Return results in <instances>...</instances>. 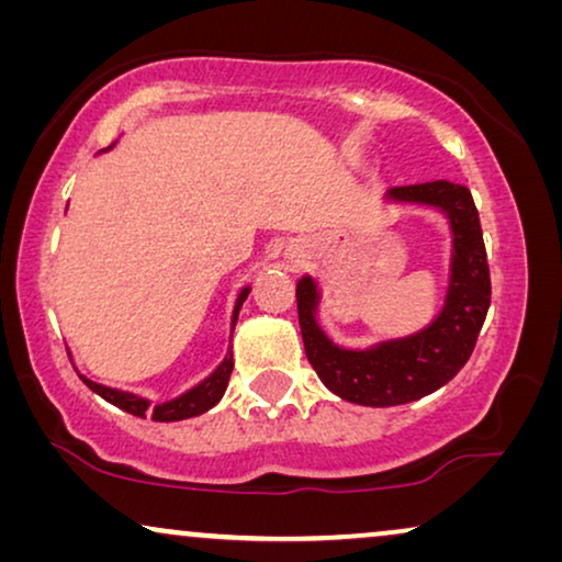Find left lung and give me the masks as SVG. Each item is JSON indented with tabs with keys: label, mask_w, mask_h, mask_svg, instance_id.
Returning a JSON list of instances; mask_svg holds the SVG:
<instances>
[{
	"label": "left lung",
	"mask_w": 562,
	"mask_h": 562,
	"mask_svg": "<svg viewBox=\"0 0 562 562\" xmlns=\"http://www.w3.org/2000/svg\"><path fill=\"white\" fill-rule=\"evenodd\" d=\"M386 206H414L442 214L450 229L448 289L442 306L417 333L381 337L366 348L333 340L322 325V289L314 276L296 281V310L304 350L319 381L335 396L360 406H398L442 389L468 363L491 304V279L479 210L471 191L456 181L394 187Z\"/></svg>",
	"instance_id": "8db88e82"
}]
</instances>
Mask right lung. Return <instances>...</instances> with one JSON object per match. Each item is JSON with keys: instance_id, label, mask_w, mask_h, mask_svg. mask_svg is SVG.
I'll return each mask as SVG.
<instances>
[{"instance_id": "right-lung-1", "label": "right lung", "mask_w": 562, "mask_h": 562, "mask_svg": "<svg viewBox=\"0 0 562 562\" xmlns=\"http://www.w3.org/2000/svg\"><path fill=\"white\" fill-rule=\"evenodd\" d=\"M250 294V286H243L240 294L235 299V306H233V317H229V342H233V333H235V325H237V317H240V310H243V302L248 299ZM233 350H229L227 345V352L225 358H222V363L214 368V371L206 375L196 383V386H191L183 391V394L168 398V402H156L153 404L150 398L145 396H137L133 391H122V389H112V386H104V383H97V381H89L87 375H81V381L87 383V386L94 391L104 398V402H110L117 406V409L127 412V414H135V417H153V422H181V419H191V417H199V414L210 412L212 406L220 404V398L225 396V389H227V381H229V373H233Z\"/></svg>"}]
</instances>
